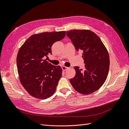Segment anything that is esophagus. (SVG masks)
<instances>
[{
    "mask_svg": "<svg viewBox=\"0 0 129 129\" xmlns=\"http://www.w3.org/2000/svg\"><path fill=\"white\" fill-rule=\"evenodd\" d=\"M62 70H63L64 71H66L67 69H69V67L63 66L62 67Z\"/></svg>",
    "mask_w": 129,
    "mask_h": 129,
    "instance_id": "esophagus-1",
    "label": "esophagus"
}]
</instances>
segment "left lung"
<instances>
[{
	"mask_svg": "<svg viewBox=\"0 0 129 129\" xmlns=\"http://www.w3.org/2000/svg\"><path fill=\"white\" fill-rule=\"evenodd\" d=\"M77 51L82 50L85 68L75 66L76 75L70 79L78 92L88 94L103 86L109 72L110 58L106 47L100 38L89 30H72L66 32Z\"/></svg>",
	"mask_w": 129,
	"mask_h": 129,
	"instance_id": "8db88e82",
	"label": "left lung"
}]
</instances>
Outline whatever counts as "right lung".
I'll return each instance as SVG.
<instances>
[{
  "label": "right lung",
  "mask_w": 129,
  "mask_h": 129,
  "mask_svg": "<svg viewBox=\"0 0 129 129\" xmlns=\"http://www.w3.org/2000/svg\"><path fill=\"white\" fill-rule=\"evenodd\" d=\"M65 35V31L35 34L19 49L17 65L20 81L32 96L44 99L55 92L62 69L49 63L44 58L52 54L53 43L63 39Z\"/></svg>",
  "instance_id": "1"
}]
</instances>
